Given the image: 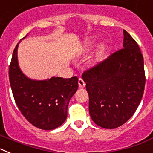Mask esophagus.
<instances>
[{"mask_svg":"<svg viewBox=\"0 0 153 153\" xmlns=\"http://www.w3.org/2000/svg\"><path fill=\"white\" fill-rule=\"evenodd\" d=\"M78 84H79V86L80 88H83V87H85V86H86V83H85L84 80H83L82 78H79V79H78Z\"/></svg>","mask_w":153,"mask_h":153,"instance_id":"34e87169","label":"esophagus"}]
</instances>
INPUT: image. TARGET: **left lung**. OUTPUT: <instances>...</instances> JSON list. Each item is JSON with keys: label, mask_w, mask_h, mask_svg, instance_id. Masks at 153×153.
Returning <instances> with one entry per match:
<instances>
[{"label": "left lung", "mask_w": 153, "mask_h": 153, "mask_svg": "<svg viewBox=\"0 0 153 153\" xmlns=\"http://www.w3.org/2000/svg\"><path fill=\"white\" fill-rule=\"evenodd\" d=\"M123 49L83 74L93 121L115 129L134 114L145 88L143 56L136 40L123 30Z\"/></svg>", "instance_id": "left-lung-1"}]
</instances>
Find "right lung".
<instances>
[{
    "mask_svg": "<svg viewBox=\"0 0 153 153\" xmlns=\"http://www.w3.org/2000/svg\"><path fill=\"white\" fill-rule=\"evenodd\" d=\"M21 41L13 51L9 67V79L16 104L32 125L52 130L67 119L70 100L78 89V78L76 76L69 79L52 76L37 80L27 76L18 63L17 49Z\"/></svg>",
    "mask_w": 153,
    "mask_h": 153,
    "instance_id": "right-lung-1",
    "label": "right lung"
}]
</instances>
